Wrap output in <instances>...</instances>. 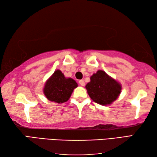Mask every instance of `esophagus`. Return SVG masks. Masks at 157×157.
Returning a JSON list of instances; mask_svg holds the SVG:
<instances>
[{"instance_id":"obj_1","label":"esophagus","mask_w":157,"mask_h":157,"mask_svg":"<svg viewBox=\"0 0 157 157\" xmlns=\"http://www.w3.org/2000/svg\"><path fill=\"white\" fill-rule=\"evenodd\" d=\"M80 85L81 86H85V81H82V80H80V81H78Z\"/></svg>"}]
</instances>
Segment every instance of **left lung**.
Masks as SVG:
<instances>
[{"label":"left lung","instance_id":"left-lung-1","mask_svg":"<svg viewBox=\"0 0 157 157\" xmlns=\"http://www.w3.org/2000/svg\"><path fill=\"white\" fill-rule=\"evenodd\" d=\"M86 85L87 93L93 100L101 105H108L116 100L121 91V85L102 70L91 76Z\"/></svg>","mask_w":157,"mask_h":157}]
</instances>
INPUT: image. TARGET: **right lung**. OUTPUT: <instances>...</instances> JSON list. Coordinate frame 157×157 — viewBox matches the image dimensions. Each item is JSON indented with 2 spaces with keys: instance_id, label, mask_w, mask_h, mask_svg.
<instances>
[{
  "instance_id": "right-lung-1",
  "label": "right lung",
  "mask_w": 157,
  "mask_h": 157,
  "mask_svg": "<svg viewBox=\"0 0 157 157\" xmlns=\"http://www.w3.org/2000/svg\"><path fill=\"white\" fill-rule=\"evenodd\" d=\"M77 86L74 79L66 78L59 70H57L47 81L43 92L49 100L62 104L69 100Z\"/></svg>"
}]
</instances>
